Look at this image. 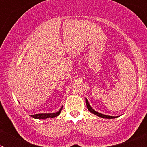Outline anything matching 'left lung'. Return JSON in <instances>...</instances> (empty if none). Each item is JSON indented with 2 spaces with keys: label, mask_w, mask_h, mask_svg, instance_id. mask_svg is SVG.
<instances>
[{
  "label": "left lung",
  "mask_w": 147,
  "mask_h": 147,
  "mask_svg": "<svg viewBox=\"0 0 147 147\" xmlns=\"http://www.w3.org/2000/svg\"><path fill=\"white\" fill-rule=\"evenodd\" d=\"M85 102H86V105H87V107H88V110H89L90 113H92L94 114V115H97V116H99V117H101V118H104V119H115V118L118 117V116H110V115H104V114L99 113L96 112V110H94L93 108H92L91 106L90 105L89 102H88V101L87 98H85Z\"/></svg>",
  "instance_id": "left-lung-1"
}]
</instances>
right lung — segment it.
Masks as SVG:
<instances>
[{
	"label": "right lung",
	"mask_w": 147,
	"mask_h": 147,
	"mask_svg": "<svg viewBox=\"0 0 147 147\" xmlns=\"http://www.w3.org/2000/svg\"><path fill=\"white\" fill-rule=\"evenodd\" d=\"M62 107L59 109L58 112L54 113H39L35 114V115H32L31 116L34 119H52V118H55L60 114L61 110H62Z\"/></svg>",
	"instance_id": "right-lung-1"
}]
</instances>
